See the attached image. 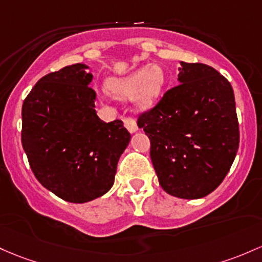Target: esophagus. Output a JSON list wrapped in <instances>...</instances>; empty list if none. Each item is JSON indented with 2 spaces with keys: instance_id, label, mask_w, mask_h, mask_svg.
Returning a JSON list of instances; mask_svg holds the SVG:
<instances>
[{
  "instance_id": "1",
  "label": "esophagus",
  "mask_w": 262,
  "mask_h": 262,
  "mask_svg": "<svg viewBox=\"0 0 262 262\" xmlns=\"http://www.w3.org/2000/svg\"><path fill=\"white\" fill-rule=\"evenodd\" d=\"M123 122H124L125 128L128 129L129 133H136V132H138V129H139L137 125V122L133 119V118H124Z\"/></svg>"
}]
</instances>
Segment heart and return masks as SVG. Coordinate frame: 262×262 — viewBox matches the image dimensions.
I'll list each match as a JSON object with an SVG mask.
<instances>
[{
  "instance_id": "b5f03b06",
  "label": "heart",
  "mask_w": 262,
  "mask_h": 262,
  "mask_svg": "<svg viewBox=\"0 0 262 262\" xmlns=\"http://www.w3.org/2000/svg\"><path fill=\"white\" fill-rule=\"evenodd\" d=\"M164 84L165 73L163 68L159 64H150L125 77L109 79L107 89L119 99H130L134 97L137 107L146 109L159 99Z\"/></svg>"
}]
</instances>
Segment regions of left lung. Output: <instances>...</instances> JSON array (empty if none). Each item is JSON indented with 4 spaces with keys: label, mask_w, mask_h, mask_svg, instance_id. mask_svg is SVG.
Wrapping results in <instances>:
<instances>
[{
    "label": "left lung",
    "mask_w": 262,
    "mask_h": 262,
    "mask_svg": "<svg viewBox=\"0 0 262 262\" xmlns=\"http://www.w3.org/2000/svg\"><path fill=\"white\" fill-rule=\"evenodd\" d=\"M178 83L138 126L150 139V158L162 188L180 199H200L229 173L238 149L235 97L210 66L180 62Z\"/></svg>",
    "instance_id": "obj_1"
}]
</instances>
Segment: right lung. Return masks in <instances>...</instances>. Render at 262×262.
I'll list each match as a JSON object with an SVG mask.
<instances>
[{"instance_id":"obj_1","label":"right lung","mask_w":262,"mask_h":262,"mask_svg":"<svg viewBox=\"0 0 262 262\" xmlns=\"http://www.w3.org/2000/svg\"><path fill=\"white\" fill-rule=\"evenodd\" d=\"M88 68L76 63L42 77L22 105V146L34 177L76 204L111 190L130 142L122 120L105 123L97 116Z\"/></svg>"}]
</instances>
